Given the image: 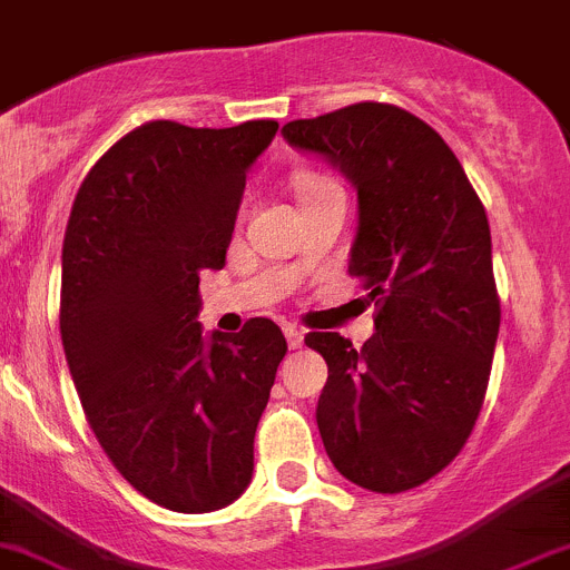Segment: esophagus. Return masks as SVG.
I'll list each match as a JSON object with an SVG mask.
<instances>
[{
  "instance_id": "obj_1",
  "label": "esophagus",
  "mask_w": 570,
  "mask_h": 570,
  "mask_svg": "<svg viewBox=\"0 0 570 570\" xmlns=\"http://www.w3.org/2000/svg\"><path fill=\"white\" fill-rule=\"evenodd\" d=\"M282 333H285V338H288V347H302L305 344V331H299L296 325H285L282 327Z\"/></svg>"
}]
</instances>
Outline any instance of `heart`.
Returning <instances> with one entry per match:
<instances>
[{"instance_id": "obj_1", "label": "heart", "mask_w": 570, "mask_h": 570, "mask_svg": "<svg viewBox=\"0 0 570 570\" xmlns=\"http://www.w3.org/2000/svg\"><path fill=\"white\" fill-rule=\"evenodd\" d=\"M294 186L296 191H299V200H305V197H311L313 191L327 189V186H333V183L322 175H313V171H302V175L294 177Z\"/></svg>"}]
</instances>
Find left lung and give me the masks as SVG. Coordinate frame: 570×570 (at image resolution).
Instances as JSON below:
<instances>
[{
	"mask_svg": "<svg viewBox=\"0 0 570 570\" xmlns=\"http://www.w3.org/2000/svg\"><path fill=\"white\" fill-rule=\"evenodd\" d=\"M282 138L353 183L350 274L375 305L362 350L305 338L327 362L322 443L350 483L406 492L455 461L487 395L500 331L487 208L441 135L393 104L291 121Z\"/></svg>",
	"mask_w": 570,
	"mask_h": 570,
	"instance_id": "8db88e82",
	"label": "left lung"
}]
</instances>
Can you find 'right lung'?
Wrapping results in <instances>:
<instances>
[{
    "label": "right lung",
    "mask_w": 570,
    "mask_h": 570,
    "mask_svg": "<svg viewBox=\"0 0 570 570\" xmlns=\"http://www.w3.org/2000/svg\"><path fill=\"white\" fill-rule=\"evenodd\" d=\"M279 124L153 121L83 177L61 248V344L98 443L144 498L183 514L234 503L285 336L271 320L203 333L245 175Z\"/></svg>",
    "instance_id": "right-lung-1"
}]
</instances>
